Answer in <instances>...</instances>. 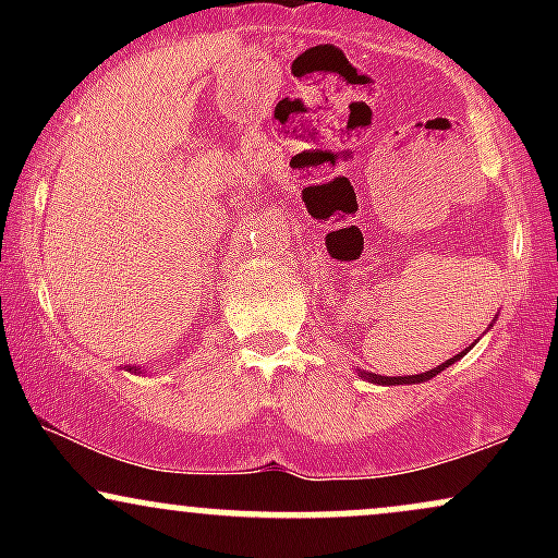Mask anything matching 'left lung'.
Returning <instances> with one entry per match:
<instances>
[{
    "instance_id": "1",
    "label": "left lung",
    "mask_w": 558,
    "mask_h": 558,
    "mask_svg": "<svg viewBox=\"0 0 558 558\" xmlns=\"http://www.w3.org/2000/svg\"><path fill=\"white\" fill-rule=\"evenodd\" d=\"M490 328H493V323H490ZM475 345V343H472ZM470 345V349H472ZM470 349H464L462 354H457V356H451V360H446L444 364H438V367H433V369H427V373H420V375H399V377H386V375H375V373H367V369H356V373H360V377L362 380H367V383H377V386H414V383H425V380H430V377H435L438 373H444V369L448 367V364H453V362H459L462 360V356L466 354V351Z\"/></svg>"
}]
</instances>
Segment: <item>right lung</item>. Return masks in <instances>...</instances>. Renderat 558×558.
Returning a JSON list of instances; mask_svg holds the SVG:
<instances>
[{
    "mask_svg": "<svg viewBox=\"0 0 558 558\" xmlns=\"http://www.w3.org/2000/svg\"><path fill=\"white\" fill-rule=\"evenodd\" d=\"M120 369H125V373H138V375H144V369L133 367V364H125V367H120Z\"/></svg>",
    "mask_w": 558,
    "mask_h": 558,
    "instance_id": "add662e5",
    "label": "right lung"
}]
</instances>
